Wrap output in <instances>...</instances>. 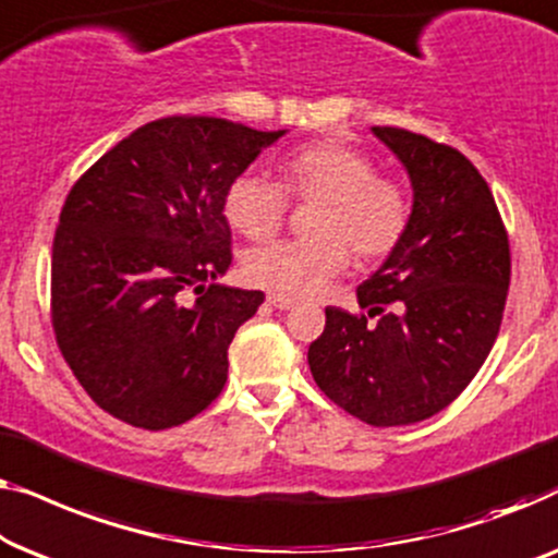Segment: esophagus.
<instances>
[{"label":"esophagus","mask_w":558,"mask_h":558,"mask_svg":"<svg viewBox=\"0 0 558 558\" xmlns=\"http://www.w3.org/2000/svg\"><path fill=\"white\" fill-rule=\"evenodd\" d=\"M268 303L272 305V308H278V311H290L295 305L293 298L280 295V293H268Z\"/></svg>","instance_id":"esophagus-1"}]
</instances>
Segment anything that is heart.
<instances>
[{
	"label": "heart",
	"instance_id": "b5f03b06",
	"mask_svg": "<svg viewBox=\"0 0 558 558\" xmlns=\"http://www.w3.org/2000/svg\"><path fill=\"white\" fill-rule=\"evenodd\" d=\"M282 184L245 171L230 184L225 217L245 238H268L288 215L290 197L320 202L308 240H272L250 247L242 270L255 286L280 295H313L361 260L395 253L410 227V194L397 179L376 174L368 154L343 141H313L280 161Z\"/></svg>",
	"mask_w": 558,
	"mask_h": 558
}]
</instances>
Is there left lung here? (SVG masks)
Returning a JSON list of instances; mask_svg holds the SVG:
<instances>
[{"label":"left lung","mask_w":558,"mask_h":558,"mask_svg":"<svg viewBox=\"0 0 558 558\" xmlns=\"http://www.w3.org/2000/svg\"><path fill=\"white\" fill-rule=\"evenodd\" d=\"M372 131L410 174V227L359 286L366 313L326 308L308 366L341 410L397 427L445 410L488 359L504 320L511 247L488 182L458 148L391 125Z\"/></svg>","instance_id":"1"}]
</instances>
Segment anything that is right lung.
I'll list each match as a JSON object with an SVG mask.
<instances>
[{"instance_id": "1", "label": "right lung", "mask_w": 558, "mask_h": 558, "mask_svg": "<svg viewBox=\"0 0 558 558\" xmlns=\"http://www.w3.org/2000/svg\"><path fill=\"white\" fill-rule=\"evenodd\" d=\"M282 133L169 116L119 141L70 190L52 240L54 341L116 420L177 427L222 391L227 349L265 301L215 282L232 265L225 197Z\"/></svg>"}]
</instances>
